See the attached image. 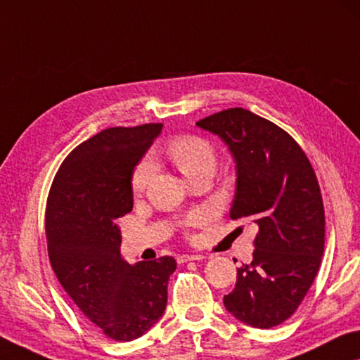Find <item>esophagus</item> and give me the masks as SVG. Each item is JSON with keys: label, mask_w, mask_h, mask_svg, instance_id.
Listing matches in <instances>:
<instances>
[{"label": "esophagus", "mask_w": 360, "mask_h": 360, "mask_svg": "<svg viewBox=\"0 0 360 360\" xmlns=\"http://www.w3.org/2000/svg\"><path fill=\"white\" fill-rule=\"evenodd\" d=\"M204 259L201 254H181V256L176 257V261L180 264H185V262H190V261H201Z\"/></svg>", "instance_id": "34e87169"}]
</instances>
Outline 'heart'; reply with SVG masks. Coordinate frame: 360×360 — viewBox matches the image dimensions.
<instances>
[{"mask_svg": "<svg viewBox=\"0 0 360 360\" xmlns=\"http://www.w3.org/2000/svg\"><path fill=\"white\" fill-rule=\"evenodd\" d=\"M167 156L170 158L181 174H184L188 180L193 176L206 172V170H215V164H217V156H215L214 146L204 138L198 135H179L174 140L169 141ZM154 175V162L151 159H143V161L136 165L134 174H131V191L135 195H141L146 190L149 181H151ZM202 220V214H191L190 217L185 220L186 226H195Z\"/></svg>", "mask_w": 360, "mask_h": 360, "instance_id": "1", "label": "heart"}]
</instances>
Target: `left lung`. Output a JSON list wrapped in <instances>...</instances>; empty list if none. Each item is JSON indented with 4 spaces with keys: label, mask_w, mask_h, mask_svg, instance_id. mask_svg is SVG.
Here are the masks:
<instances>
[{
    "label": "left lung",
    "mask_w": 360,
    "mask_h": 360,
    "mask_svg": "<svg viewBox=\"0 0 360 360\" xmlns=\"http://www.w3.org/2000/svg\"><path fill=\"white\" fill-rule=\"evenodd\" d=\"M196 125L219 135L233 154L231 220L251 219L259 226L252 261L238 269L224 304L243 323L276 327L300 307L322 262L325 211L317 176L295 138L251 110H220Z\"/></svg>",
    "instance_id": "8db88e82"
}]
</instances>
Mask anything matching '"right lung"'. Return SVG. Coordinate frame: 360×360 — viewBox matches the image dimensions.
<instances>
[{"mask_svg": "<svg viewBox=\"0 0 360 360\" xmlns=\"http://www.w3.org/2000/svg\"><path fill=\"white\" fill-rule=\"evenodd\" d=\"M162 124L112 127L60 164L46 202L48 256L59 283L110 340L140 338L167 306L174 257L130 265L117 219L134 209L131 174Z\"/></svg>", "mask_w": 360, "mask_h": 360, "instance_id": "1", "label": "right lung"}]
</instances>
